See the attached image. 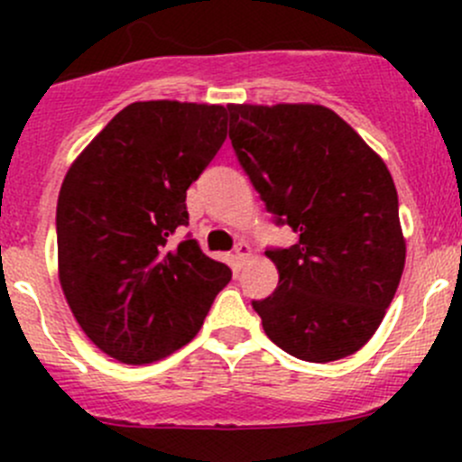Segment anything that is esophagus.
Instances as JSON below:
<instances>
[{
    "mask_svg": "<svg viewBox=\"0 0 462 462\" xmlns=\"http://www.w3.org/2000/svg\"><path fill=\"white\" fill-rule=\"evenodd\" d=\"M235 254H236V259L241 261V263H245V261L250 259V254H253V248H250V245L245 244V241H241V244H236Z\"/></svg>",
    "mask_w": 462,
    "mask_h": 462,
    "instance_id": "obj_1",
    "label": "esophagus"
}]
</instances>
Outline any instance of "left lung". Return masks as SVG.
<instances>
[{
	"label": "left lung",
	"instance_id": "left-lung-1",
	"mask_svg": "<svg viewBox=\"0 0 462 462\" xmlns=\"http://www.w3.org/2000/svg\"><path fill=\"white\" fill-rule=\"evenodd\" d=\"M230 141L279 223L300 235L268 250L279 286L253 301L265 335L306 362L360 351L398 291L407 241L389 167L333 109L227 105Z\"/></svg>",
	"mask_w": 462,
	"mask_h": 462
}]
</instances>
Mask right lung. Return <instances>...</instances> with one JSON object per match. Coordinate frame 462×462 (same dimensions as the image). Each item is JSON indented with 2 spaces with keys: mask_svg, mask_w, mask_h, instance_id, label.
<instances>
[{
  "mask_svg": "<svg viewBox=\"0 0 462 462\" xmlns=\"http://www.w3.org/2000/svg\"><path fill=\"white\" fill-rule=\"evenodd\" d=\"M227 136V109L132 102L71 162L58 197V277L85 335L123 365L192 342L232 273L188 226L185 194Z\"/></svg>",
  "mask_w": 462,
  "mask_h": 462,
  "instance_id": "right-lung-1",
  "label": "right lung"
}]
</instances>
